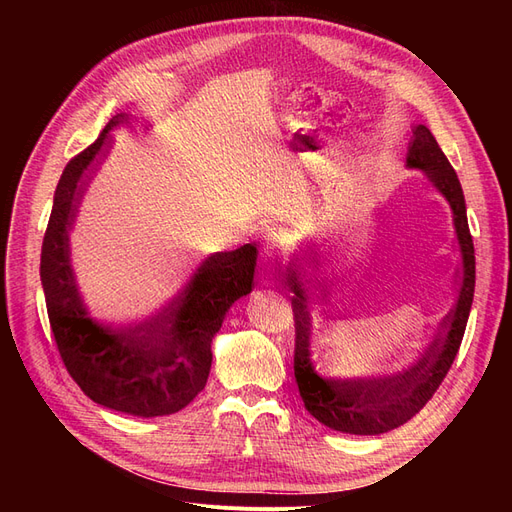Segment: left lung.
I'll return each mask as SVG.
<instances>
[{
  "mask_svg": "<svg viewBox=\"0 0 512 512\" xmlns=\"http://www.w3.org/2000/svg\"><path fill=\"white\" fill-rule=\"evenodd\" d=\"M406 166L423 170L433 188L448 200L461 252L457 303L442 322V335L429 346L423 359L391 376L335 378L318 374L312 361V299L297 273H288V286L294 294V335H297L294 378H297L303 404L322 425L342 433H354V436H378V433L391 431L408 423L427 404L455 361L474 299L476 262L466 198H463L461 183L451 162L446 160L436 138L423 123L412 128Z\"/></svg>",
  "mask_w": 512,
  "mask_h": 512,
  "instance_id": "obj_1",
  "label": "left lung"
}]
</instances>
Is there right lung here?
Wrapping results in <instances>:
<instances>
[{
	"instance_id": "1",
	"label": "right lung",
	"mask_w": 512,
	"mask_h": 512,
	"mask_svg": "<svg viewBox=\"0 0 512 512\" xmlns=\"http://www.w3.org/2000/svg\"><path fill=\"white\" fill-rule=\"evenodd\" d=\"M132 119L117 113L61 173L42 241L40 280L61 361L81 391L104 408L151 418L179 412L205 389L213 337L230 305L252 292L258 250L245 243L207 256L177 297L145 320L102 324L87 312L70 262V230L113 145L111 132Z\"/></svg>"
}]
</instances>
